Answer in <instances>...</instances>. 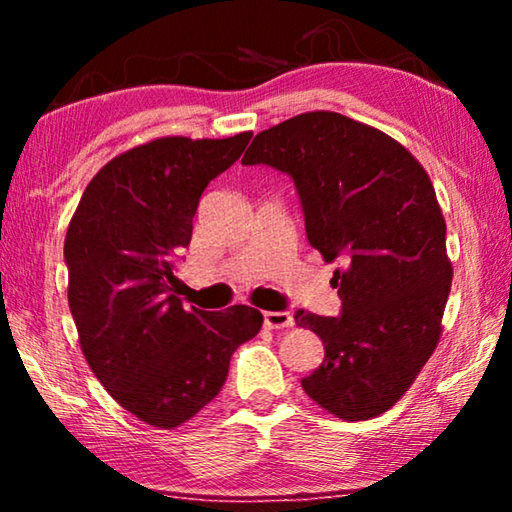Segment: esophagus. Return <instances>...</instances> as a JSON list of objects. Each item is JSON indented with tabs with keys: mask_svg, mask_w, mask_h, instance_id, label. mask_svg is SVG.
<instances>
[{
	"mask_svg": "<svg viewBox=\"0 0 512 512\" xmlns=\"http://www.w3.org/2000/svg\"><path fill=\"white\" fill-rule=\"evenodd\" d=\"M264 325L268 329H284L293 325V316L289 311H264Z\"/></svg>",
	"mask_w": 512,
	"mask_h": 512,
	"instance_id": "obj_1",
	"label": "esophagus"
}]
</instances>
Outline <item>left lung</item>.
I'll return each instance as SVG.
<instances>
[{
  "label": "left lung",
  "instance_id": "obj_1",
  "mask_svg": "<svg viewBox=\"0 0 512 512\" xmlns=\"http://www.w3.org/2000/svg\"><path fill=\"white\" fill-rule=\"evenodd\" d=\"M241 162L289 173L309 244L341 264L332 282L343 314H296L325 345L302 388L348 422L388 411L436 350L452 287L447 225L429 173L391 135L329 110L257 133Z\"/></svg>",
  "mask_w": 512,
  "mask_h": 512
}]
</instances>
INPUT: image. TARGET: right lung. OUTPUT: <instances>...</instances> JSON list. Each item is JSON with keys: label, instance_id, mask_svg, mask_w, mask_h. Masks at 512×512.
I'll list each match as a JSON object with an SVG mask.
<instances>
[{"label": "right lung", "instance_id": "right-lung-1", "mask_svg": "<svg viewBox=\"0 0 512 512\" xmlns=\"http://www.w3.org/2000/svg\"><path fill=\"white\" fill-rule=\"evenodd\" d=\"M253 133L158 137L119 153L90 180L65 237L67 300L83 357L103 388L158 429L192 420L225 384L230 357L262 327L246 305L210 314L178 298L203 189Z\"/></svg>", "mask_w": 512, "mask_h": 512}]
</instances>
